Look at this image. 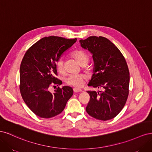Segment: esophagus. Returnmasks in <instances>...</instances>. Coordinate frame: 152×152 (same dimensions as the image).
<instances>
[{
    "mask_svg": "<svg viewBox=\"0 0 152 152\" xmlns=\"http://www.w3.org/2000/svg\"><path fill=\"white\" fill-rule=\"evenodd\" d=\"M73 91H74V93H79V92H82V90L78 88H73Z\"/></svg>",
    "mask_w": 152,
    "mask_h": 152,
    "instance_id": "esophagus-1",
    "label": "esophagus"
}]
</instances>
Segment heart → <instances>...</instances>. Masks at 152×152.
Listing matches in <instances>:
<instances>
[{
	"instance_id": "heart-1",
	"label": "heart",
	"mask_w": 152,
	"mask_h": 152,
	"mask_svg": "<svg viewBox=\"0 0 152 152\" xmlns=\"http://www.w3.org/2000/svg\"><path fill=\"white\" fill-rule=\"evenodd\" d=\"M72 56L75 58L77 61L81 66H86L89 61V56L84 50L82 49H77L72 53ZM56 68L59 73L64 71V62L63 58H60L56 61ZM86 77L82 74H71L65 77V81L68 85L75 87H80L83 85Z\"/></svg>"
}]
</instances>
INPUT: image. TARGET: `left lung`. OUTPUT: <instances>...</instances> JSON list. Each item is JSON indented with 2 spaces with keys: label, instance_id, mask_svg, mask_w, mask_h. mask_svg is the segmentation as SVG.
Wrapping results in <instances>:
<instances>
[{
  "label": "left lung",
  "instance_id": "1",
  "mask_svg": "<svg viewBox=\"0 0 152 152\" xmlns=\"http://www.w3.org/2000/svg\"><path fill=\"white\" fill-rule=\"evenodd\" d=\"M79 42L93 54V74L88 86L104 89L99 93L87 91L90 101L86 112L98 120H110L121 112L127 99L130 80L127 64L119 49L107 38L91 36Z\"/></svg>",
  "mask_w": 152,
  "mask_h": 152
}]
</instances>
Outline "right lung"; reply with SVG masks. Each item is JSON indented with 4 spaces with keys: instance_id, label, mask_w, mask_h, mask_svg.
Masks as SVG:
<instances>
[{
    "instance_id": "right-lung-1",
    "label": "right lung",
    "mask_w": 152,
    "mask_h": 152,
    "mask_svg": "<svg viewBox=\"0 0 152 152\" xmlns=\"http://www.w3.org/2000/svg\"><path fill=\"white\" fill-rule=\"evenodd\" d=\"M77 39L56 36L41 39L27 50L20 65V90L22 98L36 115L49 118L61 113L73 95L71 87L63 86L49 91L50 85H61L56 61Z\"/></svg>"
}]
</instances>
